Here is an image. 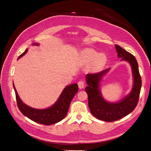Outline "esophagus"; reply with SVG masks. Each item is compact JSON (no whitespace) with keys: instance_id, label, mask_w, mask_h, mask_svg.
<instances>
[{"instance_id":"esophagus-1","label":"esophagus","mask_w":151,"mask_h":151,"mask_svg":"<svg viewBox=\"0 0 151 151\" xmlns=\"http://www.w3.org/2000/svg\"><path fill=\"white\" fill-rule=\"evenodd\" d=\"M78 85L79 88L81 89L84 88V85H85V83H84V81H83L82 80H80V81H79V82L78 83Z\"/></svg>"}]
</instances>
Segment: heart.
<instances>
[{
  "instance_id": "heart-1",
  "label": "heart",
  "mask_w": 151,
  "mask_h": 151,
  "mask_svg": "<svg viewBox=\"0 0 151 151\" xmlns=\"http://www.w3.org/2000/svg\"><path fill=\"white\" fill-rule=\"evenodd\" d=\"M82 58L86 63H89L92 61L91 68L97 70L104 66L106 62V55L104 54H99L92 49H86L82 52Z\"/></svg>"
}]
</instances>
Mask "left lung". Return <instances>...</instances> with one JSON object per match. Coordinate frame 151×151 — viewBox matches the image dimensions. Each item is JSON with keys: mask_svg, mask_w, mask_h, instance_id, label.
Listing matches in <instances>:
<instances>
[{"mask_svg": "<svg viewBox=\"0 0 151 151\" xmlns=\"http://www.w3.org/2000/svg\"><path fill=\"white\" fill-rule=\"evenodd\" d=\"M117 57L121 60L127 61L132 67L133 77V86L127 96L116 103H109L102 97L99 84L103 76L109 71L106 69L97 73L87 74L85 91L88 93V105L92 114L101 121L113 122L129 114L136 108L141 88V78L139 72L138 64L136 58L132 54L115 45Z\"/></svg>", "mask_w": 151, "mask_h": 151, "instance_id": "1", "label": "left lung"}]
</instances>
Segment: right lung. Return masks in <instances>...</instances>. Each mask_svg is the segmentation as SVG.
Returning <instances> with one entry per match:
<instances>
[{
  "label": "right lung",
  "mask_w": 151,
  "mask_h": 151,
  "mask_svg": "<svg viewBox=\"0 0 151 151\" xmlns=\"http://www.w3.org/2000/svg\"><path fill=\"white\" fill-rule=\"evenodd\" d=\"M33 45H38V44L34 43ZM27 51V49L19 55L18 59L23 56ZM13 86L15 91L17 105L20 111L30 120L46 125L57 123L66 116L70 103L78 91L77 84L67 86L61 93L58 101L52 106L44 109H38L31 108L24 104L18 96L14 83Z\"/></svg>",
  "instance_id": "obj_1"
}]
</instances>
